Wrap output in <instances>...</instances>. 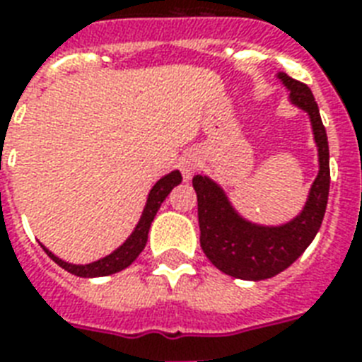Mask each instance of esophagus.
<instances>
[{"label":"esophagus","instance_id":"34e87169","mask_svg":"<svg viewBox=\"0 0 362 362\" xmlns=\"http://www.w3.org/2000/svg\"><path fill=\"white\" fill-rule=\"evenodd\" d=\"M199 167V159L193 156V153H186L184 158L180 159V170L184 180H192V176L195 175V170Z\"/></svg>","mask_w":362,"mask_h":362}]
</instances>
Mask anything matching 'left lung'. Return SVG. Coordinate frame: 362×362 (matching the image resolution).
Segmentation results:
<instances>
[{"mask_svg":"<svg viewBox=\"0 0 362 362\" xmlns=\"http://www.w3.org/2000/svg\"><path fill=\"white\" fill-rule=\"evenodd\" d=\"M276 76L289 90L291 103L308 112L317 146L320 173L310 187L300 214L284 226H257L244 220L233 209L226 192L212 178L204 175L193 176L204 255L216 269L240 280H267L295 263L320 231L329 199V142L317 103L306 84L286 73H278Z\"/></svg>","mask_w":362,"mask_h":362,"instance_id":"1","label":"left lung"}]
</instances>
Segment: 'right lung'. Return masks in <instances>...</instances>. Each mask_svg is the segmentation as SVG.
<instances>
[{
    "instance_id": "obj_1",
    "label": "right lung",
    "mask_w": 362,
    "mask_h": 362,
    "mask_svg": "<svg viewBox=\"0 0 362 362\" xmlns=\"http://www.w3.org/2000/svg\"><path fill=\"white\" fill-rule=\"evenodd\" d=\"M182 182V175L180 170H173L169 175H165L163 178H159L153 187L148 193L146 204H144V210H142V216L136 227L133 229V233L129 235V238L122 244L120 247H116L115 252L109 253V255H105L103 259H98V261H93V263L88 264H73L67 263L64 259L56 257L50 250L42 246V250L47 252V255L52 259L54 263H58L62 269H65L67 272L75 276H81V278H98V276H109V274H116V272H120V270L127 269L136 257H139V253L144 250L148 240V231H150V226H152L153 218L158 214L159 206L165 201V197L173 192V187L178 186Z\"/></svg>"
}]
</instances>
